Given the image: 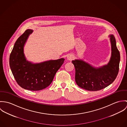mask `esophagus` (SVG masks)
Returning a JSON list of instances; mask_svg holds the SVG:
<instances>
[{"instance_id": "obj_1", "label": "esophagus", "mask_w": 127, "mask_h": 127, "mask_svg": "<svg viewBox=\"0 0 127 127\" xmlns=\"http://www.w3.org/2000/svg\"><path fill=\"white\" fill-rule=\"evenodd\" d=\"M73 59V56L71 55H68V56L67 57V59L69 60V61H71Z\"/></svg>"}]
</instances>
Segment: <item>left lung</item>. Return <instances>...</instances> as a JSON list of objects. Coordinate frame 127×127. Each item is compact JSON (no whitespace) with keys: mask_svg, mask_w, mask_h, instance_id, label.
<instances>
[{"mask_svg":"<svg viewBox=\"0 0 127 127\" xmlns=\"http://www.w3.org/2000/svg\"><path fill=\"white\" fill-rule=\"evenodd\" d=\"M112 54L109 64L95 68L86 62L75 60L72 63L75 68V81L80 88L89 91L102 90L116 79L119 69L120 56L113 35H110Z\"/></svg>","mask_w":127,"mask_h":127,"instance_id":"8db88e82","label":"left lung"}]
</instances>
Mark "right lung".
<instances>
[{
	"instance_id": "1",
	"label": "right lung",
	"mask_w": 127,
	"mask_h": 127,
	"mask_svg": "<svg viewBox=\"0 0 127 127\" xmlns=\"http://www.w3.org/2000/svg\"><path fill=\"white\" fill-rule=\"evenodd\" d=\"M32 32V30H26L18 37L10 56L9 64L20 87L29 91H40L51 84L64 59L62 58L36 64L26 61L23 54V46Z\"/></svg>"
}]
</instances>
